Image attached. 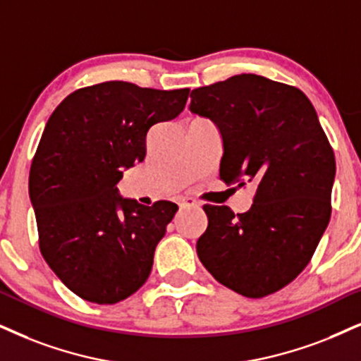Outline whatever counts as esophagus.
<instances>
[{
  "mask_svg": "<svg viewBox=\"0 0 361 361\" xmlns=\"http://www.w3.org/2000/svg\"><path fill=\"white\" fill-rule=\"evenodd\" d=\"M178 204H180V209H188V208H200V203L195 202L193 198H181L180 202H178Z\"/></svg>",
  "mask_w": 361,
  "mask_h": 361,
  "instance_id": "34e87169",
  "label": "esophagus"
}]
</instances>
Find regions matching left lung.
Here are the masks:
<instances>
[{"instance_id": "left-lung-1", "label": "left lung", "mask_w": 361, "mask_h": 361, "mask_svg": "<svg viewBox=\"0 0 361 361\" xmlns=\"http://www.w3.org/2000/svg\"><path fill=\"white\" fill-rule=\"evenodd\" d=\"M190 111L220 130V178L257 185L248 212L204 204L196 253L214 280L248 298L293 281L312 259L331 214L335 154L303 91L258 75L196 88Z\"/></svg>"}]
</instances>
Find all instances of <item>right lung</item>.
<instances>
[{
  "label": "right lung",
  "instance_id": "1",
  "mask_svg": "<svg viewBox=\"0 0 361 361\" xmlns=\"http://www.w3.org/2000/svg\"><path fill=\"white\" fill-rule=\"evenodd\" d=\"M188 93L106 81L66 97L44 126L30 171L39 250L86 302L118 303L148 280L178 207H145L116 185L145 159L149 130L180 115Z\"/></svg>",
  "mask_w": 361,
  "mask_h": 361
}]
</instances>
